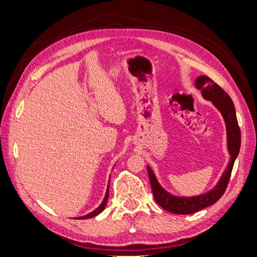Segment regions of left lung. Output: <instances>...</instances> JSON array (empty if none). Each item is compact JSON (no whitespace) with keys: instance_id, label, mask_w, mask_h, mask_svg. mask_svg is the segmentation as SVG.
I'll use <instances>...</instances> for the list:
<instances>
[{"instance_id":"obj_1","label":"left lung","mask_w":257,"mask_h":257,"mask_svg":"<svg viewBox=\"0 0 257 257\" xmlns=\"http://www.w3.org/2000/svg\"><path fill=\"white\" fill-rule=\"evenodd\" d=\"M196 89L201 91V95L207 100H210L212 105L222 114L225 126H226L227 150L230 159L226 169L222 174L219 181L210 191L196 196H176L167 192L158 181L150 166L147 165L148 175H149L150 184L154 199L166 211L175 214H191L197 212L201 209L215 204L224 194L228 184L232 166L238 157L241 145V134L238 125L236 109L229 95L213 80L207 76H198L195 80Z\"/></svg>"}]
</instances>
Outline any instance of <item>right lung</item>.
I'll return each instance as SVG.
<instances>
[{"mask_svg":"<svg viewBox=\"0 0 257 257\" xmlns=\"http://www.w3.org/2000/svg\"><path fill=\"white\" fill-rule=\"evenodd\" d=\"M110 179V178H109ZM108 195H109V183H108V185H107V190H106V194H105V197H104V199H103V201H102V204H100L94 211H92V212H90L89 214H87V215H83V216H79V217H77V219H79V220H85V219H91V217H94V216H96L97 214H99L100 212L103 211V210L105 209V206H106V204H107V200H108Z\"/></svg>","mask_w":257,"mask_h":257,"instance_id":"right-lung-1","label":"right lung"}]
</instances>
